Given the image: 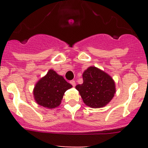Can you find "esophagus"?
I'll return each instance as SVG.
<instances>
[{"mask_svg": "<svg viewBox=\"0 0 148 148\" xmlns=\"http://www.w3.org/2000/svg\"><path fill=\"white\" fill-rule=\"evenodd\" d=\"M70 83H71V84L73 86H76V82L74 80H71V81H70Z\"/></svg>", "mask_w": 148, "mask_h": 148, "instance_id": "34e87169", "label": "esophagus"}]
</instances>
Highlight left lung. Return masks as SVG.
Returning a JSON list of instances; mask_svg holds the SVG:
<instances>
[{
    "instance_id": "obj_1",
    "label": "left lung",
    "mask_w": 148,
    "mask_h": 148,
    "mask_svg": "<svg viewBox=\"0 0 148 148\" xmlns=\"http://www.w3.org/2000/svg\"><path fill=\"white\" fill-rule=\"evenodd\" d=\"M83 83L76 86L84 102L92 108L105 106L115 93V84L111 77L95 66L83 73Z\"/></svg>"
}]
</instances>
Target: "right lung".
Returning a JSON list of instances; mask_svg holds the SVG:
<instances>
[{"label":"right lung","mask_w":148,"mask_h":148,"mask_svg":"<svg viewBox=\"0 0 148 148\" xmlns=\"http://www.w3.org/2000/svg\"><path fill=\"white\" fill-rule=\"evenodd\" d=\"M72 87L62 76L50 69L44 77L36 84L34 95L36 102L39 105L53 109L61 104L64 92Z\"/></svg>","instance_id":"right-lung-1"}]
</instances>
